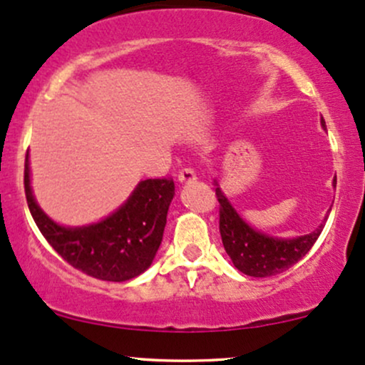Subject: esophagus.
I'll return each mask as SVG.
<instances>
[{"instance_id":"esophagus-1","label":"esophagus","mask_w":365,"mask_h":365,"mask_svg":"<svg viewBox=\"0 0 365 365\" xmlns=\"http://www.w3.org/2000/svg\"><path fill=\"white\" fill-rule=\"evenodd\" d=\"M178 181L179 182H193L197 181V174H195L193 168H181L178 174Z\"/></svg>"}]
</instances>
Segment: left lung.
<instances>
[{
    "instance_id": "8db88e82",
    "label": "left lung",
    "mask_w": 365,
    "mask_h": 365,
    "mask_svg": "<svg viewBox=\"0 0 365 365\" xmlns=\"http://www.w3.org/2000/svg\"><path fill=\"white\" fill-rule=\"evenodd\" d=\"M322 125L325 128L324 120ZM332 184L336 187V178ZM215 197L219 202V231H221L222 245L233 261L235 268L249 277L266 278L285 272L307 256L308 250L322 233L324 225H320L312 233L297 238L268 237L247 225L231 207L221 187H215Z\"/></svg>"
}]
</instances>
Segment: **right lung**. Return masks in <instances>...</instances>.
Here are the masks:
<instances>
[{
	"label": "right lung",
	"mask_w": 365,
	"mask_h": 365,
	"mask_svg": "<svg viewBox=\"0 0 365 365\" xmlns=\"http://www.w3.org/2000/svg\"><path fill=\"white\" fill-rule=\"evenodd\" d=\"M24 190L34 222L58 256L73 268L108 282L130 280L150 268L162 244L168 205L174 198L170 178L146 179L137 184L127 202L104 221L66 228L38 207L31 191L27 155Z\"/></svg>",
	"instance_id": "1"
}]
</instances>
